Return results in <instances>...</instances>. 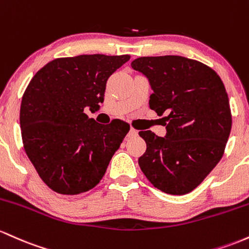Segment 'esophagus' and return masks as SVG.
Masks as SVG:
<instances>
[{
    "label": "esophagus",
    "mask_w": 249,
    "mask_h": 249,
    "mask_svg": "<svg viewBox=\"0 0 249 249\" xmlns=\"http://www.w3.org/2000/svg\"><path fill=\"white\" fill-rule=\"evenodd\" d=\"M139 132L136 129H134V128H130L129 133H128V138H134V136H138Z\"/></svg>",
    "instance_id": "1"
}]
</instances>
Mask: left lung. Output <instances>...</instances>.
<instances>
[{"label":"left lung","mask_w":249,"mask_h":249,"mask_svg":"<svg viewBox=\"0 0 249 249\" xmlns=\"http://www.w3.org/2000/svg\"><path fill=\"white\" fill-rule=\"evenodd\" d=\"M132 68L153 89L149 108L164 120V138L152 130L140 136L147 149L139 166L155 188L183 195L205 180L221 160L231 128L223 82L211 67L191 58L166 55L134 60Z\"/></svg>","instance_id":"obj_1"}]
</instances>
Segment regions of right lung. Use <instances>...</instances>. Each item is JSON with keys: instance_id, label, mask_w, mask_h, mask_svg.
Returning a JSON list of instances; mask_svg holds the SVG:
<instances>
[{"instance_id": "obj_1", "label": "right lung", "mask_w": 249, "mask_h": 249, "mask_svg": "<svg viewBox=\"0 0 249 249\" xmlns=\"http://www.w3.org/2000/svg\"><path fill=\"white\" fill-rule=\"evenodd\" d=\"M129 55L102 54L50 61L30 80L19 109L22 142L44 183L58 194L88 192L101 181L130 125L89 119L99 109L106 83Z\"/></svg>"}]
</instances>
